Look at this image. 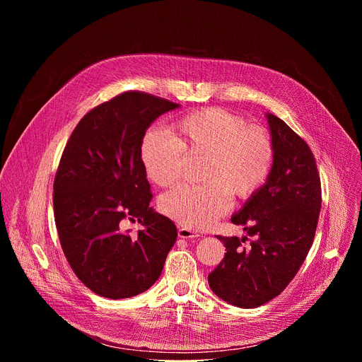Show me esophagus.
<instances>
[{
    "label": "esophagus",
    "mask_w": 362,
    "mask_h": 362,
    "mask_svg": "<svg viewBox=\"0 0 362 362\" xmlns=\"http://www.w3.org/2000/svg\"><path fill=\"white\" fill-rule=\"evenodd\" d=\"M177 235H179V238H182V239H196V238L200 236L197 232H194V230H192V229H187V228H179Z\"/></svg>",
    "instance_id": "esophagus-1"
}]
</instances>
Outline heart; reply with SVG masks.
<instances>
[{
	"label": "heart",
	"instance_id": "obj_1",
	"mask_svg": "<svg viewBox=\"0 0 362 362\" xmlns=\"http://www.w3.org/2000/svg\"><path fill=\"white\" fill-rule=\"evenodd\" d=\"M186 154H206V185H180L160 199V209L177 223L204 229L229 209L230 197L245 199L268 180L274 165V143L261 127L223 109H206L182 117L173 137L150 129L140 159L148 179L166 187L179 180Z\"/></svg>",
	"mask_w": 362,
	"mask_h": 362
}]
</instances>
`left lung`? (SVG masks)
Masks as SVG:
<instances>
[{"instance_id":"left-lung-1","label":"left lung","mask_w":362,"mask_h":362,"mask_svg":"<svg viewBox=\"0 0 362 362\" xmlns=\"http://www.w3.org/2000/svg\"><path fill=\"white\" fill-rule=\"evenodd\" d=\"M274 165L268 180L232 216L250 236H218L223 261L209 274L211 289L239 308L261 306L293 279L313 246L320 211L321 180L309 146L284 120L267 115Z\"/></svg>"}]
</instances>
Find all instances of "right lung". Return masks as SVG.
<instances>
[{
    "label": "right lung",
    "instance_id": "obj_1",
    "mask_svg": "<svg viewBox=\"0 0 362 362\" xmlns=\"http://www.w3.org/2000/svg\"><path fill=\"white\" fill-rule=\"evenodd\" d=\"M180 107L141 91H126L90 110L73 130L54 179L60 243L77 278L94 293L122 299L156 282L177 238L175 223L148 208L153 197L140 159L148 126ZM124 218L139 220L136 235Z\"/></svg>",
    "mask_w": 362,
    "mask_h": 362
}]
</instances>
